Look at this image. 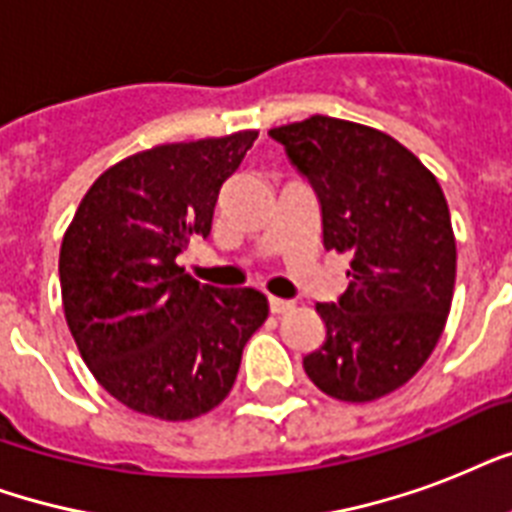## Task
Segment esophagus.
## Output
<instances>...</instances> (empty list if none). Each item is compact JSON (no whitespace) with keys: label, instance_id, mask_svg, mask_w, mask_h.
<instances>
[{"label":"esophagus","instance_id":"34e87169","mask_svg":"<svg viewBox=\"0 0 512 512\" xmlns=\"http://www.w3.org/2000/svg\"><path fill=\"white\" fill-rule=\"evenodd\" d=\"M268 305H271V313H287L295 308L292 300H281V297H268Z\"/></svg>","mask_w":512,"mask_h":512}]
</instances>
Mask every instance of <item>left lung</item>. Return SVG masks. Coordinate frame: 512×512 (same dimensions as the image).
Here are the masks:
<instances>
[{
    "instance_id": "8db88e82",
    "label": "left lung",
    "mask_w": 512,
    "mask_h": 512,
    "mask_svg": "<svg viewBox=\"0 0 512 512\" xmlns=\"http://www.w3.org/2000/svg\"><path fill=\"white\" fill-rule=\"evenodd\" d=\"M321 204L324 247L350 255V284L319 303L327 327L303 358L327 396L366 404L420 372L452 308L457 276L449 204L406 146L366 124L311 116L273 127Z\"/></svg>"
}]
</instances>
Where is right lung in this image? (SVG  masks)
<instances>
[{
    "instance_id": "obj_1",
    "label": "right lung",
    "mask_w": 512,
    "mask_h": 512,
    "mask_svg": "<svg viewBox=\"0 0 512 512\" xmlns=\"http://www.w3.org/2000/svg\"><path fill=\"white\" fill-rule=\"evenodd\" d=\"M255 130L164 143L108 167L60 244L68 329L95 380L132 412L183 422L231 393L241 350L268 319L257 289H217L175 263L209 236L220 188Z\"/></svg>"
}]
</instances>
